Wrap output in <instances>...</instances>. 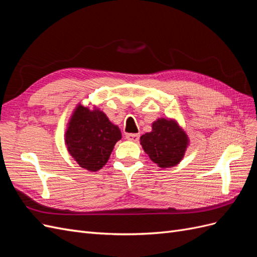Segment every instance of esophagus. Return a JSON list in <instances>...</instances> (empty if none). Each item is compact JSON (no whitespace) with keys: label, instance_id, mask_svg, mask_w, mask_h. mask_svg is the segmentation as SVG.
<instances>
[{"label":"esophagus","instance_id":"1","mask_svg":"<svg viewBox=\"0 0 257 257\" xmlns=\"http://www.w3.org/2000/svg\"><path fill=\"white\" fill-rule=\"evenodd\" d=\"M126 139H128V141L131 142H135L137 143L139 141V135L138 134H133V133H130V134H126Z\"/></svg>","mask_w":257,"mask_h":257}]
</instances>
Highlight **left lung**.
Returning a JSON list of instances; mask_svg holds the SVG:
<instances>
[{"label": "left lung", "instance_id": "obj_1", "mask_svg": "<svg viewBox=\"0 0 257 257\" xmlns=\"http://www.w3.org/2000/svg\"><path fill=\"white\" fill-rule=\"evenodd\" d=\"M141 144L149 158L165 168L181 161L188 146V137L175 121L159 119L152 124V132L141 137Z\"/></svg>", "mask_w": 257, "mask_h": 257}]
</instances>
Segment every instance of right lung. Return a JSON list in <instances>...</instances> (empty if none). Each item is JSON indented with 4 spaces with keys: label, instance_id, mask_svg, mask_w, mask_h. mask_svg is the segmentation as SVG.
I'll list each match as a JSON object with an SVG mask.
<instances>
[{
    "label": "right lung",
    "instance_id": "obj_1",
    "mask_svg": "<svg viewBox=\"0 0 257 257\" xmlns=\"http://www.w3.org/2000/svg\"><path fill=\"white\" fill-rule=\"evenodd\" d=\"M121 139L118 126L98 109L78 106L65 134L67 149L78 164L90 172L102 168L109 159L115 143Z\"/></svg>",
    "mask_w": 257,
    "mask_h": 257
}]
</instances>
